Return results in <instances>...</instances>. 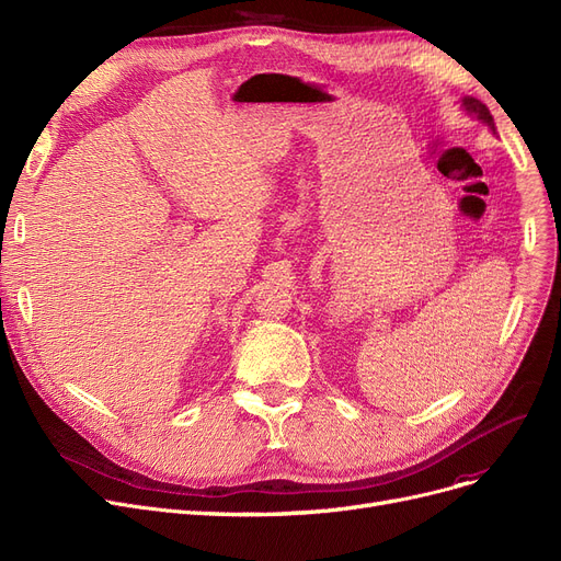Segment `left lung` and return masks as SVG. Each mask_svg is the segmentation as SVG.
Masks as SVG:
<instances>
[{
    "instance_id": "left-lung-1",
    "label": "left lung",
    "mask_w": 561,
    "mask_h": 561,
    "mask_svg": "<svg viewBox=\"0 0 561 561\" xmlns=\"http://www.w3.org/2000/svg\"><path fill=\"white\" fill-rule=\"evenodd\" d=\"M461 106H463L470 115H476L478 121H482L491 131H495L493 115H491V111L486 108V104H482V102L476 100V98H463V100H461Z\"/></svg>"
}]
</instances>
